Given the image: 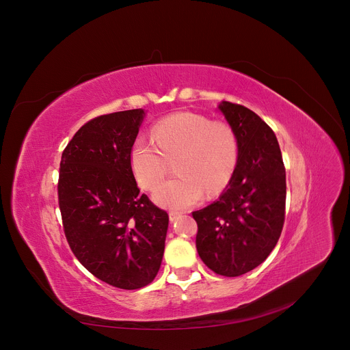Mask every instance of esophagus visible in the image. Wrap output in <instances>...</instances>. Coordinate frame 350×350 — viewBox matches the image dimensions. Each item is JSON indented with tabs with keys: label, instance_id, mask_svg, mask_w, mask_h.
<instances>
[{
	"label": "esophagus",
	"instance_id": "34e87169",
	"mask_svg": "<svg viewBox=\"0 0 350 350\" xmlns=\"http://www.w3.org/2000/svg\"><path fill=\"white\" fill-rule=\"evenodd\" d=\"M180 215H181V213H180V211H174V210H172V211L169 213V218H170V221H176Z\"/></svg>",
	"mask_w": 350,
	"mask_h": 350
}]
</instances>
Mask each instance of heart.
Returning a JSON list of instances; mask_svg holds the SVG:
<instances>
[{"mask_svg": "<svg viewBox=\"0 0 350 350\" xmlns=\"http://www.w3.org/2000/svg\"><path fill=\"white\" fill-rule=\"evenodd\" d=\"M235 131L224 121H210L193 112L165 116L151 129V140L137 137L129 152L135 180L144 189L157 188L174 161L177 176L162 184L154 199L180 210L222 191L238 163Z\"/></svg>", "mask_w": 350, "mask_h": 350, "instance_id": "1", "label": "heart"}]
</instances>
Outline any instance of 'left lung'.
I'll list each match as a JSON object with an SVG mask.
<instances>
[{"instance_id": "obj_1", "label": "left lung", "mask_w": 350, "mask_h": 350, "mask_svg": "<svg viewBox=\"0 0 350 350\" xmlns=\"http://www.w3.org/2000/svg\"><path fill=\"white\" fill-rule=\"evenodd\" d=\"M237 133V169L218 200L192 213L196 250L213 272L245 275L275 249L286 214V169L273 131L245 105H218Z\"/></svg>"}]
</instances>
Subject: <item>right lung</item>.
Returning <instances> with one entry per match:
<instances>
[{"label": "right lung", "instance_id": "1", "mask_svg": "<svg viewBox=\"0 0 350 350\" xmlns=\"http://www.w3.org/2000/svg\"><path fill=\"white\" fill-rule=\"evenodd\" d=\"M142 108L96 116L62 154L57 195L63 229L77 260L104 283L136 290L162 262L169 215L140 189L129 152Z\"/></svg>", "mask_w": 350, "mask_h": 350}]
</instances>
